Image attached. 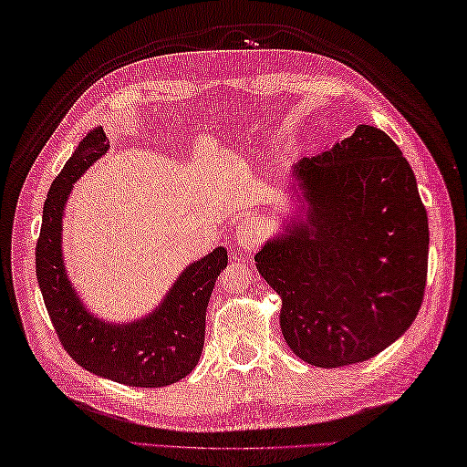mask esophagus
Listing matches in <instances>:
<instances>
[{
  "instance_id": "1",
  "label": "esophagus",
  "mask_w": 467,
  "mask_h": 467,
  "mask_svg": "<svg viewBox=\"0 0 467 467\" xmlns=\"http://www.w3.org/2000/svg\"><path fill=\"white\" fill-rule=\"evenodd\" d=\"M261 225L255 220H244L235 225V244L245 254H252L261 242Z\"/></svg>"
}]
</instances>
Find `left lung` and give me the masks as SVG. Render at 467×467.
I'll return each mask as SVG.
<instances>
[{
	"instance_id": "1",
	"label": "left lung",
	"mask_w": 467,
	"mask_h": 467,
	"mask_svg": "<svg viewBox=\"0 0 467 467\" xmlns=\"http://www.w3.org/2000/svg\"><path fill=\"white\" fill-rule=\"evenodd\" d=\"M287 184L295 212L255 254L285 343L321 368L377 357L424 299L430 232L410 164L389 134L358 124L295 164Z\"/></svg>"
}]
</instances>
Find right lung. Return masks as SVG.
Returning a JSON list of instances; mask_svg holds the SVG:
<instances>
[{
  "mask_svg": "<svg viewBox=\"0 0 467 467\" xmlns=\"http://www.w3.org/2000/svg\"><path fill=\"white\" fill-rule=\"evenodd\" d=\"M107 150L105 130H88L51 184L36 247L39 289L55 333L77 365L119 384L161 389L198 365L210 295L227 265V252L220 245L186 265L162 301L140 319L112 323L90 313L65 269L63 215L75 182Z\"/></svg>",
  "mask_w": 467,
  "mask_h": 467,
  "instance_id": "right-lung-1",
  "label": "right lung"
}]
</instances>
